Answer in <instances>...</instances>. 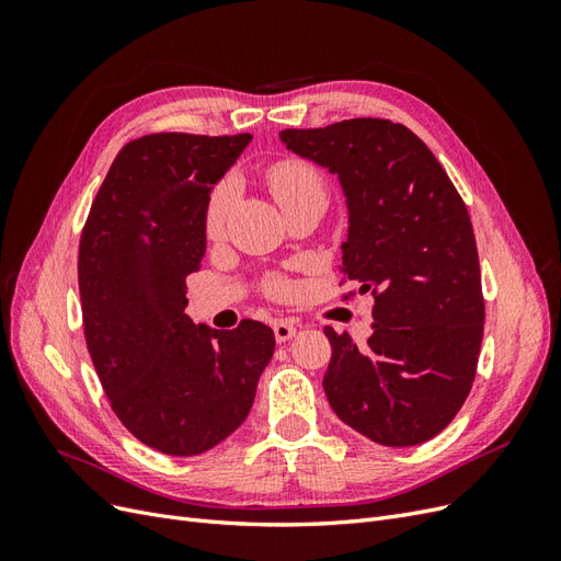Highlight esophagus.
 <instances>
[{
	"instance_id": "34e87169",
	"label": "esophagus",
	"mask_w": 561,
	"mask_h": 561,
	"mask_svg": "<svg viewBox=\"0 0 561 561\" xmlns=\"http://www.w3.org/2000/svg\"><path fill=\"white\" fill-rule=\"evenodd\" d=\"M297 328H299V322H295V320H276V322H274L276 342H278V344H285L287 339H293V336L297 334Z\"/></svg>"
}]
</instances>
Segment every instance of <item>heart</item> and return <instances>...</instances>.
I'll list each match as a JSON object with an SVG mask.
<instances>
[{
  "label": "heart",
  "instance_id": "obj_1",
  "mask_svg": "<svg viewBox=\"0 0 561 561\" xmlns=\"http://www.w3.org/2000/svg\"><path fill=\"white\" fill-rule=\"evenodd\" d=\"M266 184L283 210L295 206V203H299V201H309V198H318L322 203H328L325 180H322L318 168L311 165L309 161H301V159L276 161L274 165H268ZM233 196H236V186L231 180H222L210 192L208 203H206V215H203V229H206V236L210 241L219 239V236L225 233V225H227ZM268 293L285 295L287 283L283 278H271Z\"/></svg>",
  "mask_w": 561,
  "mask_h": 561
}]
</instances>
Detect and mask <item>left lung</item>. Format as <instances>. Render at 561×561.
Listing matches in <instances>:
<instances>
[{
  "mask_svg": "<svg viewBox=\"0 0 561 561\" xmlns=\"http://www.w3.org/2000/svg\"><path fill=\"white\" fill-rule=\"evenodd\" d=\"M280 140L339 175L348 203L344 278L375 295V332L332 344L322 388L346 426L421 445L461 410L478 371L484 295L466 203L419 135L388 118L285 128Z\"/></svg>",
  "mask_w": 561,
  "mask_h": 561,
  "instance_id": "8db88e82",
  "label": "left lung"
}]
</instances>
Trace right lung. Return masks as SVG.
I'll return each mask as SVG.
<instances>
[{"label": "right lung", "instance_id": "right-lung-1", "mask_svg": "<svg viewBox=\"0 0 561 561\" xmlns=\"http://www.w3.org/2000/svg\"><path fill=\"white\" fill-rule=\"evenodd\" d=\"M250 133H151L118 151L79 241L83 336L110 407L128 433L171 456H196L245 421L274 330L194 325L186 276L206 254L213 184Z\"/></svg>", "mask_w": 561, "mask_h": 561}]
</instances>
